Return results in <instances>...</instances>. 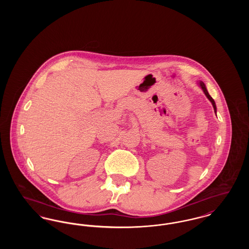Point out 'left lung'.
Masks as SVG:
<instances>
[{
  "instance_id": "obj_1",
  "label": "left lung",
  "mask_w": 249,
  "mask_h": 249,
  "mask_svg": "<svg viewBox=\"0 0 249 249\" xmlns=\"http://www.w3.org/2000/svg\"><path fill=\"white\" fill-rule=\"evenodd\" d=\"M198 85H199V87L201 88V90L203 91V93L205 94V96L207 97V99L211 102V104H212V106L213 107V111H214V113H215V115H216V107H215V103H214V101H213V98L210 96V94L208 93V91H207V89H206V86H205V84L203 83L202 81H199L198 82Z\"/></svg>"
}]
</instances>
